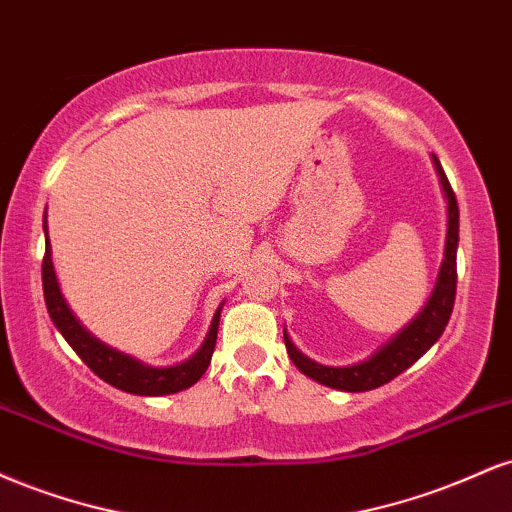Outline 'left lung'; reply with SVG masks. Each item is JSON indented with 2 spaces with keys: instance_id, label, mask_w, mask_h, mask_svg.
<instances>
[{
  "instance_id": "obj_1",
  "label": "left lung",
  "mask_w": 512,
  "mask_h": 512,
  "mask_svg": "<svg viewBox=\"0 0 512 512\" xmlns=\"http://www.w3.org/2000/svg\"><path fill=\"white\" fill-rule=\"evenodd\" d=\"M433 166H436L440 187H443L445 202H448V233H445V250L443 262H440L436 286H433L431 298H428L421 313L397 332L385 346H380L373 356L366 361L354 363V366H322V363L310 361L301 351L293 346L289 334L284 330V344L289 351L291 361L303 375L317 380L320 385L334 387V390L344 392H366L375 390V387L390 383L399 373H404L411 363L419 361L421 356L438 342L443 334L445 325H448L452 315V305H455V291H457V243H460V209H457L455 192H452L448 178H445L443 166L436 156Z\"/></svg>"
}]
</instances>
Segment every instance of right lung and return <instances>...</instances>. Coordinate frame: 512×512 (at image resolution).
Segmentation results:
<instances>
[{
  "instance_id": "1",
  "label": "right lung",
  "mask_w": 512,
  "mask_h": 512,
  "mask_svg": "<svg viewBox=\"0 0 512 512\" xmlns=\"http://www.w3.org/2000/svg\"><path fill=\"white\" fill-rule=\"evenodd\" d=\"M45 228V257H43V291H45V305H48V313L55 322L57 330L62 332V337L67 339V344L79 354L81 361L86 363L98 378L105 380L108 385L117 387V390L129 392V395H144V397H161V395H173V392L187 390L207 373L211 354H214L216 346V332H219V317H221V305L216 310L214 320H211L207 339L197 349L195 356H190L187 361L178 363V366L168 368H154L146 366V363L137 361V358L122 354V351L110 349L103 342H98L91 332H86V327L76 320L72 310H69L67 301H64L60 284H57L55 267H52V250H50V238H48V221H43Z\"/></svg>"
}]
</instances>
